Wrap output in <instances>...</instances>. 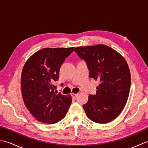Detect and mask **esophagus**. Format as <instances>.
Here are the masks:
<instances>
[{
    "mask_svg": "<svg viewBox=\"0 0 148 148\" xmlns=\"http://www.w3.org/2000/svg\"><path fill=\"white\" fill-rule=\"evenodd\" d=\"M72 98H73L74 99H76L77 96H78V94H76V93H72Z\"/></svg>",
    "mask_w": 148,
    "mask_h": 148,
    "instance_id": "obj_1",
    "label": "esophagus"
}]
</instances>
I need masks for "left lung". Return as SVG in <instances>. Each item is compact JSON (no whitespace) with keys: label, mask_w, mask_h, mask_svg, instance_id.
<instances>
[{"label":"left lung","mask_w":148,"mask_h":148,"mask_svg":"<svg viewBox=\"0 0 148 148\" xmlns=\"http://www.w3.org/2000/svg\"><path fill=\"white\" fill-rule=\"evenodd\" d=\"M74 51L86 61L90 77L98 81L95 95L83 106L86 116L97 123L112 121L121 112L129 95L131 77L126 60L104 45L80 46Z\"/></svg>","instance_id":"obj_1"}]
</instances>
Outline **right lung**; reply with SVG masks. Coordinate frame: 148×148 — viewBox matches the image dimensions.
<instances>
[{
	"instance_id": "1",
	"label": "right lung",
	"mask_w": 148,
	"mask_h": 148,
	"mask_svg": "<svg viewBox=\"0 0 148 148\" xmlns=\"http://www.w3.org/2000/svg\"><path fill=\"white\" fill-rule=\"evenodd\" d=\"M74 48H46L30 56L21 72L23 102L39 121L54 124L64 118L71 105V95L58 93L53 84L58 80L61 65Z\"/></svg>"
}]
</instances>
